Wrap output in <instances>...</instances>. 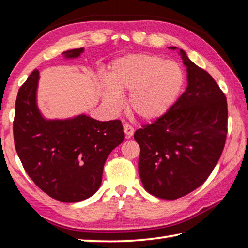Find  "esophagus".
Segmentation results:
<instances>
[{
  "instance_id": "esophagus-1",
  "label": "esophagus",
  "mask_w": 248,
  "mask_h": 248,
  "mask_svg": "<svg viewBox=\"0 0 248 248\" xmlns=\"http://www.w3.org/2000/svg\"><path fill=\"white\" fill-rule=\"evenodd\" d=\"M124 131L125 133V136H127V139H130L134 133V128L129 124H124Z\"/></svg>"
}]
</instances>
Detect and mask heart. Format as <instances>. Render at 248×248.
I'll use <instances>...</instances> for the list:
<instances>
[{"label":"heart","mask_w":248,"mask_h":248,"mask_svg":"<svg viewBox=\"0 0 248 248\" xmlns=\"http://www.w3.org/2000/svg\"><path fill=\"white\" fill-rule=\"evenodd\" d=\"M103 82V101L117 110L123 93H129V109L139 118L152 120L176 102L184 84V71L176 62L151 54H130L116 60Z\"/></svg>","instance_id":"heart-1"}]
</instances>
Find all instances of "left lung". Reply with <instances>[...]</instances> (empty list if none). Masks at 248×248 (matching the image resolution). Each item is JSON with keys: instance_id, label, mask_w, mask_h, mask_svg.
I'll list each match as a JSON object with an SVG mask.
<instances>
[{"instance_id": "left-lung-1", "label": "left lung", "mask_w": 248, "mask_h": 248, "mask_svg": "<svg viewBox=\"0 0 248 248\" xmlns=\"http://www.w3.org/2000/svg\"><path fill=\"white\" fill-rule=\"evenodd\" d=\"M180 55L187 71L186 92L165 114L134 133L141 183L151 195L167 200L186 196L207 180L227 136L225 93L183 50Z\"/></svg>"}]
</instances>
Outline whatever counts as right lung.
<instances>
[{
	"mask_svg": "<svg viewBox=\"0 0 248 248\" xmlns=\"http://www.w3.org/2000/svg\"><path fill=\"white\" fill-rule=\"evenodd\" d=\"M83 48L64 52L78 57ZM39 71L31 73L18 92L14 140L25 171L41 191L62 202L91 197L101 186L108 155L124 141L120 120L99 121L86 115L46 120L36 104Z\"/></svg>",
	"mask_w": 248,
	"mask_h": 248,
	"instance_id": "obj_1",
	"label": "right lung"
}]
</instances>
